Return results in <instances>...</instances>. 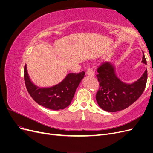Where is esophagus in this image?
<instances>
[{
  "label": "esophagus",
  "mask_w": 153,
  "mask_h": 153,
  "mask_svg": "<svg viewBox=\"0 0 153 153\" xmlns=\"http://www.w3.org/2000/svg\"><path fill=\"white\" fill-rule=\"evenodd\" d=\"M86 73L88 75H89V76H94V74H95V72H94V71L93 70V69H91V68H88L87 69V71H86Z\"/></svg>",
  "instance_id": "1"
}]
</instances>
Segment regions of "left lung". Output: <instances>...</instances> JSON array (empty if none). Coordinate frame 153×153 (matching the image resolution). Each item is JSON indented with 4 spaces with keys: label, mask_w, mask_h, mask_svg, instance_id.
<instances>
[{
    "label": "left lung",
    "mask_w": 153,
    "mask_h": 153,
    "mask_svg": "<svg viewBox=\"0 0 153 153\" xmlns=\"http://www.w3.org/2000/svg\"><path fill=\"white\" fill-rule=\"evenodd\" d=\"M142 62L147 65L144 54ZM96 75L100 82L99 90L96 95L98 105L109 112L124 110L132 105L142 95L147 83V71L138 80L126 84L119 79L112 63L106 62L98 68Z\"/></svg>",
    "instance_id": "1"
}]
</instances>
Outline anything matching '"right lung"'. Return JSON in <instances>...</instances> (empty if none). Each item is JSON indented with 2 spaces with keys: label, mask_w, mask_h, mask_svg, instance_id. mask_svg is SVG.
Wrapping results in <instances>:
<instances>
[{
  "label": "right lung",
  "mask_w": 153,
  "mask_h": 153,
  "mask_svg": "<svg viewBox=\"0 0 153 153\" xmlns=\"http://www.w3.org/2000/svg\"><path fill=\"white\" fill-rule=\"evenodd\" d=\"M84 75V71L79 73H69L57 85L50 87H39L31 82L26 65L24 68L25 86L32 99L39 105L53 110L64 109L70 105Z\"/></svg>",
  "instance_id": "add662e5"
}]
</instances>
